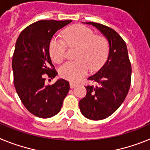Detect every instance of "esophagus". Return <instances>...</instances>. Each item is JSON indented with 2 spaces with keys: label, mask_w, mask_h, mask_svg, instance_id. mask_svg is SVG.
<instances>
[{
  "label": "esophagus",
  "mask_w": 150,
  "mask_h": 150,
  "mask_svg": "<svg viewBox=\"0 0 150 150\" xmlns=\"http://www.w3.org/2000/svg\"><path fill=\"white\" fill-rule=\"evenodd\" d=\"M76 86H77V84H76V83H73V82H71V83H70V86H71V88H75V87H76Z\"/></svg>",
  "instance_id": "1"
}]
</instances>
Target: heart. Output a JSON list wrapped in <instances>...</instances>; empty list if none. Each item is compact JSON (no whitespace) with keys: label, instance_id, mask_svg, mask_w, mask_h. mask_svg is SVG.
<instances>
[{"label":"heart","instance_id":"obj_1","mask_svg":"<svg viewBox=\"0 0 150 150\" xmlns=\"http://www.w3.org/2000/svg\"><path fill=\"white\" fill-rule=\"evenodd\" d=\"M63 37L70 47H79L76 62H67L60 68V75L66 79L78 81L88 74L89 68L95 71L106 62L109 53V44L103 36L95 35L88 28L75 25L64 32ZM66 44L62 40H51L49 51L55 63H61L65 58Z\"/></svg>","mask_w":150,"mask_h":150}]
</instances>
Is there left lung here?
Here are the masks:
<instances>
[{
	"label": "left lung",
	"mask_w": 150,
	"mask_h": 150,
	"mask_svg": "<svg viewBox=\"0 0 150 150\" xmlns=\"http://www.w3.org/2000/svg\"><path fill=\"white\" fill-rule=\"evenodd\" d=\"M96 28L108 41L109 54L105 64L88 79L98 86H88L86 96L79 100L82 114L91 120H101L121 106L131 86L132 67L127 46L113 29L93 22H85Z\"/></svg>",
	"instance_id": "left-lung-1"
}]
</instances>
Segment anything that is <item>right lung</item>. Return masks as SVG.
<instances>
[{"instance_id": "add662e5", "label": "right lung", "mask_w": 150, "mask_h": 150, "mask_svg": "<svg viewBox=\"0 0 150 150\" xmlns=\"http://www.w3.org/2000/svg\"><path fill=\"white\" fill-rule=\"evenodd\" d=\"M71 20H41L28 26L18 36L13 53L12 67L14 86L22 104L34 116L50 118L59 113L70 90L69 83L57 79L46 85L45 75L55 77L58 73L50 59L49 46L57 30Z\"/></svg>"}]
</instances>
